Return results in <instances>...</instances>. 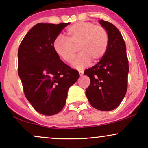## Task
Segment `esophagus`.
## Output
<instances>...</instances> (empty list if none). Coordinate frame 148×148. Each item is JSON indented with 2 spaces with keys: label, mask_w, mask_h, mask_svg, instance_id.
I'll return each mask as SVG.
<instances>
[{
  "label": "esophagus",
  "mask_w": 148,
  "mask_h": 148,
  "mask_svg": "<svg viewBox=\"0 0 148 148\" xmlns=\"http://www.w3.org/2000/svg\"><path fill=\"white\" fill-rule=\"evenodd\" d=\"M79 73L80 76H82L84 75V71H79Z\"/></svg>",
  "instance_id": "34e87169"
}]
</instances>
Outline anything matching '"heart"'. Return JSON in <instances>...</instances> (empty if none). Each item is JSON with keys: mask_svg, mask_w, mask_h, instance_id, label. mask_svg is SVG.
Masks as SVG:
<instances>
[{"mask_svg": "<svg viewBox=\"0 0 148 148\" xmlns=\"http://www.w3.org/2000/svg\"><path fill=\"white\" fill-rule=\"evenodd\" d=\"M108 33L102 26H96L92 22L79 21L66 29V39L58 36L54 40L52 48L63 61L71 62L78 46L80 53L72 65L82 69L88 66L91 60L96 63L104 57L108 49Z\"/></svg>", "mask_w": 148, "mask_h": 148, "instance_id": "heart-1", "label": "heart"}]
</instances>
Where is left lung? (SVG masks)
Returning <instances> with one entry per match:
<instances>
[{
	"label": "left lung",
	"instance_id": "obj_1",
	"mask_svg": "<svg viewBox=\"0 0 148 148\" xmlns=\"http://www.w3.org/2000/svg\"><path fill=\"white\" fill-rule=\"evenodd\" d=\"M108 35V46L104 57L92 67L85 70L90 79L86 94L90 104L102 111L117 108L127 90L129 62L126 45L119 30L110 22L101 19Z\"/></svg>",
	"mask_w": 148,
	"mask_h": 148
}]
</instances>
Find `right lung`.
<instances>
[{"label": "right lung", "mask_w": 148, "mask_h": 148, "mask_svg": "<svg viewBox=\"0 0 148 148\" xmlns=\"http://www.w3.org/2000/svg\"><path fill=\"white\" fill-rule=\"evenodd\" d=\"M70 23H40L22 40L18 50V74L26 98L44 115H54L65 104L69 88L79 77L52 48L54 40Z\"/></svg>", "instance_id": "right-lung-1"}]
</instances>
